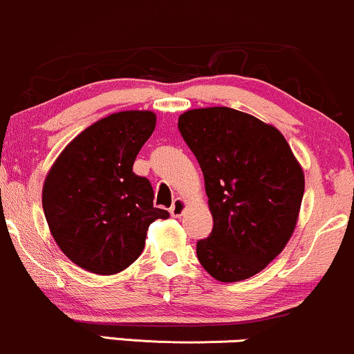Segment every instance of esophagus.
Instances as JSON below:
<instances>
[{
	"instance_id": "34e87169",
	"label": "esophagus",
	"mask_w": 354,
	"mask_h": 354,
	"mask_svg": "<svg viewBox=\"0 0 354 354\" xmlns=\"http://www.w3.org/2000/svg\"><path fill=\"white\" fill-rule=\"evenodd\" d=\"M186 207H188V203H186L185 199H181V198H176V199H174L173 206L169 207V212H171V216H173V218H181V216H183V212L186 211Z\"/></svg>"
}]
</instances>
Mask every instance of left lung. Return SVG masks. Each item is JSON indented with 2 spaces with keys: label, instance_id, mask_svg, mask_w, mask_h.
Instances as JSON below:
<instances>
[{
  "label": "left lung",
  "instance_id": "8db88e82",
  "mask_svg": "<svg viewBox=\"0 0 354 354\" xmlns=\"http://www.w3.org/2000/svg\"><path fill=\"white\" fill-rule=\"evenodd\" d=\"M178 129L201 166L212 231L196 254L219 282L266 269L290 241L305 191L304 169L270 123L229 107L181 113Z\"/></svg>",
  "mask_w": 354,
  "mask_h": 354
}]
</instances>
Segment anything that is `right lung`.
Returning <instances> with one entry per match:
<instances>
[{
	"label": "right lung",
	"instance_id": "1",
	"mask_svg": "<svg viewBox=\"0 0 354 354\" xmlns=\"http://www.w3.org/2000/svg\"><path fill=\"white\" fill-rule=\"evenodd\" d=\"M155 125L150 110L112 113L80 131L50 166L42 186L46 221L59 249L84 270H125L153 221L169 218L153 207L150 181L133 173Z\"/></svg>",
	"mask_w": 354,
	"mask_h": 354
}]
</instances>
